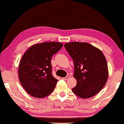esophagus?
Here are the masks:
<instances>
[{
    "mask_svg": "<svg viewBox=\"0 0 124 124\" xmlns=\"http://www.w3.org/2000/svg\"><path fill=\"white\" fill-rule=\"evenodd\" d=\"M70 77V75H67V76L66 77H63L62 78V79H64V80H67V79H68V78H69Z\"/></svg>",
    "mask_w": 124,
    "mask_h": 124,
    "instance_id": "34e87169",
    "label": "esophagus"
}]
</instances>
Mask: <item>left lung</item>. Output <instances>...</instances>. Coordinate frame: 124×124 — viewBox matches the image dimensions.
Returning a JSON list of instances; mask_svg holds the SVG:
<instances>
[{
    "label": "left lung",
    "instance_id": "obj_1",
    "mask_svg": "<svg viewBox=\"0 0 124 124\" xmlns=\"http://www.w3.org/2000/svg\"><path fill=\"white\" fill-rule=\"evenodd\" d=\"M64 47L74 62L73 77L77 84L73 92L83 99L94 97L103 89L109 76L103 53L87 42L66 43Z\"/></svg>",
    "mask_w": 124,
    "mask_h": 124
}]
</instances>
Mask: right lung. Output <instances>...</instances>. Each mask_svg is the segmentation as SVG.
Wrapping results in <instances>:
<instances>
[{
    "label": "right lung",
    "instance_id": "1",
    "mask_svg": "<svg viewBox=\"0 0 124 124\" xmlns=\"http://www.w3.org/2000/svg\"><path fill=\"white\" fill-rule=\"evenodd\" d=\"M63 47L58 42H45L32 45L20 62L18 76L23 89L32 97L43 98L50 95L58 80L52 75L51 58Z\"/></svg>",
    "mask_w": 124,
    "mask_h": 124
}]
</instances>
